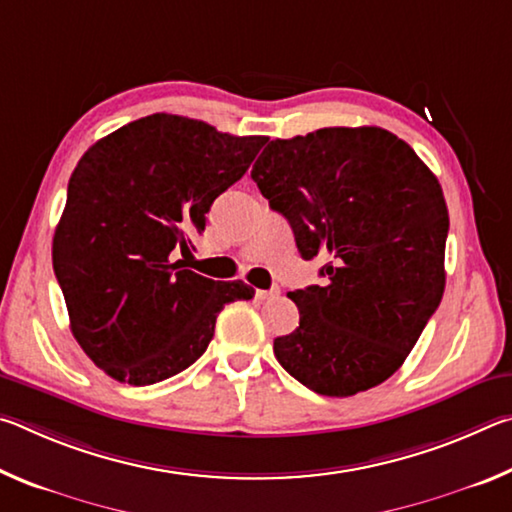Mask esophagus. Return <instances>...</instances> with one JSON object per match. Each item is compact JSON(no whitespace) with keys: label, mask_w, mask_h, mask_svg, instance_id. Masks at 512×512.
<instances>
[{"label":"esophagus","mask_w":512,"mask_h":512,"mask_svg":"<svg viewBox=\"0 0 512 512\" xmlns=\"http://www.w3.org/2000/svg\"><path fill=\"white\" fill-rule=\"evenodd\" d=\"M277 296H280V289H277V287L257 291V298H259V300H273V298H277Z\"/></svg>","instance_id":"1"}]
</instances>
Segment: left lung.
<instances>
[{
  "mask_svg": "<svg viewBox=\"0 0 512 512\" xmlns=\"http://www.w3.org/2000/svg\"><path fill=\"white\" fill-rule=\"evenodd\" d=\"M250 176L300 255L325 259L323 287L289 293L300 327L273 341L280 366L318 395L379 386L443 300L449 214L438 178L377 126L273 140Z\"/></svg>",
  "mask_w": 512,
  "mask_h": 512,
  "instance_id": "8db88e82",
  "label": "left lung"
}]
</instances>
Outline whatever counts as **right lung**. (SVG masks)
<instances>
[{"instance_id": "add662e5", "label": "right lung", "mask_w": 512, "mask_h": 512, "mask_svg": "<svg viewBox=\"0 0 512 512\" xmlns=\"http://www.w3.org/2000/svg\"><path fill=\"white\" fill-rule=\"evenodd\" d=\"M266 142L155 112L83 153L51 259L74 339L106 375L131 386L178 375L207 350L219 311L255 296L173 257L189 253L214 198Z\"/></svg>"}]
</instances>
